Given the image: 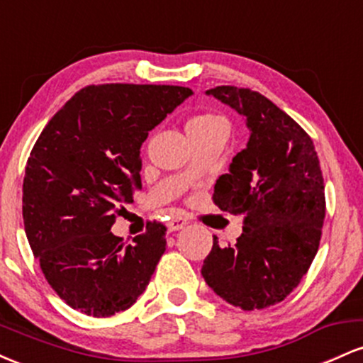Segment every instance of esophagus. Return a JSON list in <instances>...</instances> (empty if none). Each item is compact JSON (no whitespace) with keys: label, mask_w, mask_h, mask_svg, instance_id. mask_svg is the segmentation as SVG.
Wrapping results in <instances>:
<instances>
[{"label":"esophagus","mask_w":363,"mask_h":363,"mask_svg":"<svg viewBox=\"0 0 363 363\" xmlns=\"http://www.w3.org/2000/svg\"><path fill=\"white\" fill-rule=\"evenodd\" d=\"M187 223H189V220L184 218V216L176 215L169 220L167 228H169V232H176V230H181V228H184Z\"/></svg>","instance_id":"34e87169"}]
</instances>
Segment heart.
Instances as JSON below:
<instances>
[{"mask_svg":"<svg viewBox=\"0 0 363 363\" xmlns=\"http://www.w3.org/2000/svg\"><path fill=\"white\" fill-rule=\"evenodd\" d=\"M213 128H227L225 121L215 114H198L193 116L186 124L187 135L189 133H198V131H206V129Z\"/></svg>","mask_w":363,"mask_h":363,"instance_id":"1","label":"heart"}]
</instances>
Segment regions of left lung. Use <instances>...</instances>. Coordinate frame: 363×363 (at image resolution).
<instances>
[{"label": "left lung", "instance_id": "left-lung-1", "mask_svg": "<svg viewBox=\"0 0 363 363\" xmlns=\"http://www.w3.org/2000/svg\"><path fill=\"white\" fill-rule=\"evenodd\" d=\"M208 95L242 114L247 147L218 177L213 203L244 218L234 245L213 247L201 274L225 302L242 311L281 302L319 249L326 215L324 179L311 136L259 91L222 85Z\"/></svg>", "mask_w": 363, "mask_h": 363}]
</instances>
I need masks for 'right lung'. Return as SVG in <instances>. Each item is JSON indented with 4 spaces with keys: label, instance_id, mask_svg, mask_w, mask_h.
I'll list each match as a JSON object with an SVG mask.
<instances>
[{
    "label": "right lung",
    "instance_id": "add662e5",
    "mask_svg": "<svg viewBox=\"0 0 363 363\" xmlns=\"http://www.w3.org/2000/svg\"><path fill=\"white\" fill-rule=\"evenodd\" d=\"M191 94L174 85H89L37 138L25 167V234L45 280L73 309L111 318L147 289L167 227L150 222L133 245L111 227L141 189L148 131Z\"/></svg>",
    "mask_w": 363,
    "mask_h": 363
}]
</instances>
